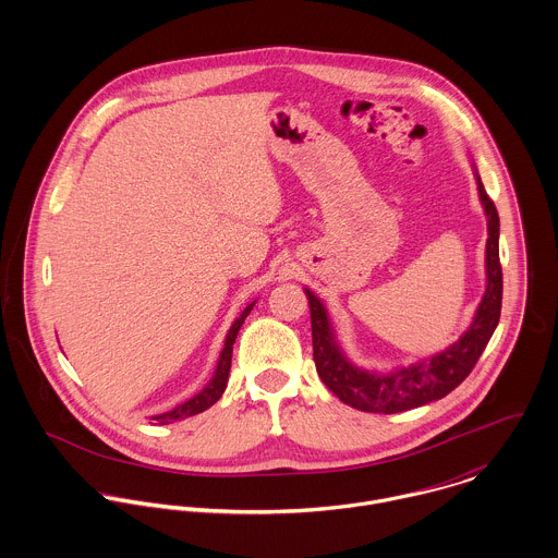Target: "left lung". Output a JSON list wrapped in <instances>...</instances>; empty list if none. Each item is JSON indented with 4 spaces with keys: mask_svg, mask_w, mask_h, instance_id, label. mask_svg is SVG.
Segmentation results:
<instances>
[{
    "mask_svg": "<svg viewBox=\"0 0 558 558\" xmlns=\"http://www.w3.org/2000/svg\"><path fill=\"white\" fill-rule=\"evenodd\" d=\"M478 199L487 217V242H485V277L487 286L478 303L477 314L464 335L447 350L405 365L393 372H372L354 365L335 339V330L326 307L318 296L305 288L312 310V337H314V361L322 383L343 403L363 412L396 414L425 405L429 401L449 396L464 378L473 372L478 356L483 354L492 332L500 319L502 303V268L498 257V232L500 221L494 202L487 197L478 178Z\"/></svg>",
    "mask_w": 558,
    "mask_h": 558,
    "instance_id": "obj_1",
    "label": "left lung"
}]
</instances>
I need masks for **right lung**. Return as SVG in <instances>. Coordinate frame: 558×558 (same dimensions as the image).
I'll return each instance as SVG.
<instances>
[{
    "instance_id": "1",
    "label": "right lung",
    "mask_w": 558,
    "mask_h": 558,
    "mask_svg": "<svg viewBox=\"0 0 558 558\" xmlns=\"http://www.w3.org/2000/svg\"><path fill=\"white\" fill-rule=\"evenodd\" d=\"M253 305H255V301L244 307V312L240 314L236 322L232 324V328L228 330L226 345H223V350H221V354H219V363H217V369H215L210 383H208L197 396L186 399L184 403L175 405V408L169 410V412H162V414L153 416V421H157L159 425H167V423H173V421H182V418H186V416H193V414H199V412L208 410L213 403L219 401V398H221L223 391H226V387H228V376H230V367H232V350H234L236 335H239L240 326H242L244 318L251 314Z\"/></svg>"
}]
</instances>
